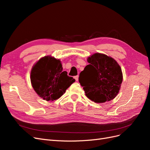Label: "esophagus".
<instances>
[{
  "label": "esophagus",
  "instance_id": "1",
  "mask_svg": "<svg viewBox=\"0 0 150 150\" xmlns=\"http://www.w3.org/2000/svg\"><path fill=\"white\" fill-rule=\"evenodd\" d=\"M74 78L75 79V80H76V81H78V79H79V76H74Z\"/></svg>",
  "mask_w": 150,
  "mask_h": 150
}]
</instances>
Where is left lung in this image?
Returning <instances> with one entry per match:
<instances>
[{
    "instance_id": "8db88e82",
    "label": "left lung",
    "mask_w": 150,
    "mask_h": 150,
    "mask_svg": "<svg viewBox=\"0 0 150 150\" xmlns=\"http://www.w3.org/2000/svg\"><path fill=\"white\" fill-rule=\"evenodd\" d=\"M88 62L89 64L79 77L86 96L99 103L112 100L119 93L122 83L120 66L112 58L99 53L89 57Z\"/></svg>"
}]
</instances>
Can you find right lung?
Here are the masks:
<instances>
[{
    "label": "right lung",
    "instance_id": "1",
    "mask_svg": "<svg viewBox=\"0 0 150 150\" xmlns=\"http://www.w3.org/2000/svg\"><path fill=\"white\" fill-rule=\"evenodd\" d=\"M30 81L40 98L46 101H54L62 96L75 79L62 71L59 60L46 56L40 59L33 67Z\"/></svg>",
    "mask_w": 150,
    "mask_h": 150
}]
</instances>
